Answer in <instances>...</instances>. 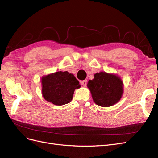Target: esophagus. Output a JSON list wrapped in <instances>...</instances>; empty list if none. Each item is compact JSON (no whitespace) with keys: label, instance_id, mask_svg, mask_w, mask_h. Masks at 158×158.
Returning a JSON list of instances; mask_svg holds the SVG:
<instances>
[{"label":"esophagus","instance_id":"34e87169","mask_svg":"<svg viewBox=\"0 0 158 158\" xmlns=\"http://www.w3.org/2000/svg\"><path fill=\"white\" fill-rule=\"evenodd\" d=\"M87 80H83V81H81V84H82L83 86H86V85H87Z\"/></svg>","mask_w":158,"mask_h":158}]
</instances>
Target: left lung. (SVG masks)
<instances>
[{
  "instance_id": "1",
  "label": "left lung",
  "mask_w": 158,
  "mask_h": 158,
  "mask_svg": "<svg viewBox=\"0 0 158 158\" xmlns=\"http://www.w3.org/2000/svg\"><path fill=\"white\" fill-rule=\"evenodd\" d=\"M87 86L94 102L99 106L108 107L120 101L123 94V82L117 74L100 72L89 80Z\"/></svg>"
}]
</instances>
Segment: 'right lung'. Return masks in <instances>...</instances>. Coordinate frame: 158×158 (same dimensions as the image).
Here are the masks:
<instances>
[{
	"mask_svg": "<svg viewBox=\"0 0 158 158\" xmlns=\"http://www.w3.org/2000/svg\"><path fill=\"white\" fill-rule=\"evenodd\" d=\"M41 85L43 97L55 106L70 103L74 90L81 86L75 76L67 71H59L42 76Z\"/></svg>",
	"mask_w": 158,
	"mask_h": 158,
	"instance_id": "obj_1",
	"label": "right lung"
}]
</instances>
